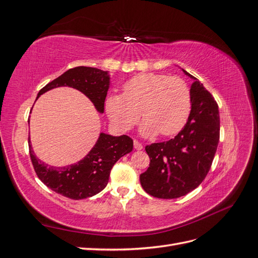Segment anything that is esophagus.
Returning a JSON list of instances; mask_svg holds the SVG:
<instances>
[{"label": "esophagus", "mask_w": 258, "mask_h": 258, "mask_svg": "<svg viewBox=\"0 0 258 258\" xmlns=\"http://www.w3.org/2000/svg\"><path fill=\"white\" fill-rule=\"evenodd\" d=\"M134 145H135V150H137V151H141L142 148H143V145L140 143V142H138V141H134Z\"/></svg>", "instance_id": "obj_1"}]
</instances>
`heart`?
I'll return each instance as SVG.
<instances>
[{"instance_id": "heart-1", "label": "heart", "mask_w": 258, "mask_h": 258, "mask_svg": "<svg viewBox=\"0 0 258 258\" xmlns=\"http://www.w3.org/2000/svg\"><path fill=\"white\" fill-rule=\"evenodd\" d=\"M105 107L107 116L121 130L131 129L142 114L144 137L159 132L170 137L178 134L188 120L191 95L188 85L178 77L142 73L124 83L122 95L108 97Z\"/></svg>"}]
</instances>
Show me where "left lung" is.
Instances as JSON below:
<instances>
[{"label":"left lung","mask_w":258,"mask_h":258,"mask_svg":"<svg viewBox=\"0 0 258 258\" xmlns=\"http://www.w3.org/2000/svg\"><path fill=\"white\" fill-rule=\"evenodd\" d=\"M181 70L194 81L189 118L174 139L145 147L151 163L140 175L143 189L161 199L179 198L197 188L212 165L220 140L214 98L196 77Z\"/></svg>","instance_id":"1"}]
</instances>
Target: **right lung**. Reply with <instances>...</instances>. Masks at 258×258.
I'll list each match as a JSON object with an SVG mask.
<instances>
[{
	"instance_id": "add662e5",
	"label": "right lung",
	"mask_w": 258,
	"mask_h": 258,
	"mask_svg": "<svg viewBox=\"0 0 258 258\" xmlns=\"http://www.w3.org/2000/svg\"><path fill=\"white\" fill-rule=\"evenodd\" d=\"M110 84L111 77L107 71L77 67L46 85L37 93L36 100L53 88L68 86L84 93L96 110L103 114ZM132 148L134 141L128 136L114 137L101 132L96 144L83 159L67 167H53L36 157L29 138L30 157L38 178L51 190L74 200L89 198L103 190L116 161L129 154Z\"/></svg>"
}]
</instances>
